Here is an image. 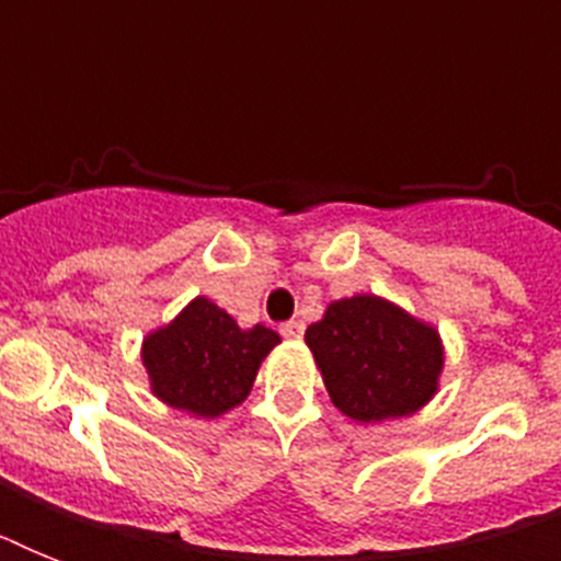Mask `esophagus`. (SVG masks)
Wrapping results in <instances>:
<instances>
[{
  "instance_id": "obj_1",
  "label": "esophagus",
  "mask_w": 561,
  "mask_h": 561,
  "mask_svg": "<svg viewBox=\"0 0 561 561\" xmlns=\"http://www.w3.org/2000/svg\"><path fill=\"white\" fill-rule=\"evenodd\" d=\"M282 337H288V341H297V337H302V332H306V323L302 320H288V323L279 325Z\"/></svg>"
}]
</instances>
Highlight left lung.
Returning a JSON list of instances; mask_svg holds the SVG:
<instances>
[{"mask_svg": "<svg viewBox=\"0 0 561 561\" xmlns=\"http://www.w3.org/2000/svg\"><path fill=\"white\" fill-rule=\"evenodd\" d=\"M332 404L355 422L416 413L434 399L445 355L434 325L373 294L337 299L306 332Z\"/></svg>", "mask_w": 561, "mask_h": 561, "instance_id": "left-lung-1", "label": "left lung"}]
</instances>
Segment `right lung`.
Listing matches in <instances>:
<instances>
[{
    "label": "right lung",
    "instance_id": "add662e5",
    "mask_svg": "<svg viewBox=\"0 0 561 561\" xmlns=\"http://www.w3.org/2000/svg\"><path fill=\"white\" fill-rule=\"evenodd\" d=\"M279 334L267 325L241 329L211 299L197 297L142 343L153 396L194 416L215 419L250 396L255 373Z\"/></svg>",
    "mask_w": 561,
    "mask_h": 561
}]
</instances>
